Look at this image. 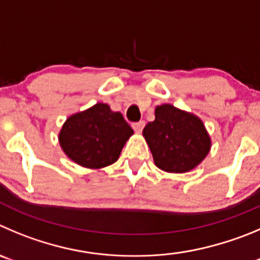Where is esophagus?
<instances>
[{
	"label": "esophagus",
	"instance_id": "esophagus-1",
	"mask_svg": "<svg viewBox=\"0 0 260 260\" xmlns=\"http://www.w3.org/2000/svg\"><path fill=\"white\" fill-rule=\"evenodd\" d=\"M144 127H145V122H144V120H140V122H136V123H133V124H132V128H133V129H135L137 133L142 132V129H144Z\"/></svg>",
	"mask_w": 260,
	"mask_h": 260
}]
</instances>
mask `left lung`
Returning a JSON list of instances; mask_svg holds the SVG:
<instances>
[{"instance_id": "obj_1", "label": "left lung", "mask_w": 260, "mask_h": 260, "mask_svg": "<svg viewBox=\"0 0 260 260\" xmlns=\"http://www.w3.org/2000/svg\"><path fill=\"white\" fill-rule=\"evenodd\" d=\"M155 166L164 172L186 173L205 159L212 141L203 120L169 104L155 108V120L144 128Z\"/></svg>"}]
</instances>
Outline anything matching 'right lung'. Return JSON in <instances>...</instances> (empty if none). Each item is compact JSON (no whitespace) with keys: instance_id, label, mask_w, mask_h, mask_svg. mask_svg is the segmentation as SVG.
I'll return each instance as SVG.
<instances>
[{"instance_id":"right-lung-1","label":"right lung","mask_w":260,"mask_h":260,"mask_svg":"<svg viewBox=\"0 0 260 260\" xmlns=\"http://www.w3.org/2000/svg\"><path fill=\"white\" fill-rule=\"evenodd\" d=\"M132 135L133 129L122 114L99 103L70 115L60 131L59 142L74 163L100 169L115 163Z\"/></svg>"}]
</instances>
